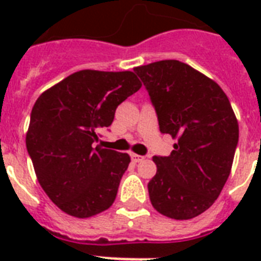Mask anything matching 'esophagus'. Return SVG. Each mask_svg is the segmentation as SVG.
<instances>
[{"instance_id":"esophagus-1","label":"esophagus","mask_w":261,"mask_h":261,"mask_svg":"<svg viewBox=\"0 0 261 261\" xmlns=\"http://www.w3.org/2000/svg\"><path fill=\"white\" fill-rule=\"evenodd\" d=\"M131 160L134 161V163H141V161H143V157L142 155H138V154H134V153H131Z\"/></svg>"}]
</instances>
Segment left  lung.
Masks as SVG:
<instances>
[{"mask_svg":"<svg viewBox=\"0 0 261 261\" xmlns=\"http://www.w3.org/2000/svg\"><path fill=\"white\" fill-rule=\"evenodd\" d=\"M159 119L160 131L177 139L169 155H155L147 184L155 210L191 219L215 202L230 174L239 123L218 84L178 61L135 67Z\"/></svg>","mask_w":261,"mask_h":261,"instance_id":"8db88e82","label":"left lung"}]
</instances>
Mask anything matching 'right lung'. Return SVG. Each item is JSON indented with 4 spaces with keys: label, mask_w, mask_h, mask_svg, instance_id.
Here are the masks:
<instances>
[{
    "label": "right lung",
    "mask_w": 261,
    "mask_h": 261,
    "mask_svg": "<svg viewBox=\"0 0 261 261\" xmlns=\"http://www.w3.org/2000/svg\"><path fill=\"white\" fill-rule=\"evenodd\" d=\"M141 87L133 71L81 70L35 102L27 150L39 184L66 214L89 218L112 206L130 155L93 143Z\"/></svg>",
    "instance_id": "add662e5"
}]
</instances>
